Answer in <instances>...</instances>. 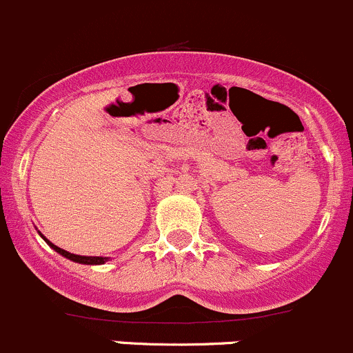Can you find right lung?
Listing matches in <instances>:
<instances>
[{"label": "right lung", "mask_w": 353, "mask_h": 353, "mask_svg": "<svg viewBox=\"0 0 353 353\" xmlns=\"http://www.w3.org/2000/svg\"><path fill=\"white\" fill-rule=\"evenodd\" d=\"M43 238V236H42ZM46 239V238H43ZM47 241V239H46ZM49 243L50 246H52L54 250H56L57 253H61V255L63 256H66V258H69V260H72V261H76V263H85V265H100V263H105V261L108 260V258H103V256H81V255H74V253H69V252H66V250H63V248H59V246H56V245H52V243L50 241H47Z\"/></svg>", "instance_id": "add662e5"}]
</instances>
